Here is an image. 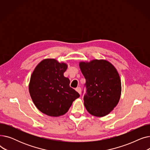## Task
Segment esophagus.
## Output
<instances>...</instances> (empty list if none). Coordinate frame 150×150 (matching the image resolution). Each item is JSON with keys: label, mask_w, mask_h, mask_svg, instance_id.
<instances>
[{"label": "esophagus", "mask_w": 150, "mask_h": 150, "mask_svg": "<svg viewBox=\"0 0 150 150\" xmlns=\"http://www.w3.org/2000/svg\"><path fill=\"white\" fill-rule=\"evenodd\" d=\"M75 90H76L78 93H79L80 94L81 93V88L80 87H78V88H76L75 89Z\"/></svg>", "instance_id": "esophagus-1"}]
</instances>
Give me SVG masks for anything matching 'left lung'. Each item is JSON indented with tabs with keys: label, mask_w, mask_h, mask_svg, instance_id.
<instances>
[{
	"label": "left lung",
	"mask_w": 150,
	"mask_h": 150,
	"mask_svg": "<svg viewBox=\"0 0 150 150\" xmlns=\"http://www.w3.org/2000/svg\"><path fill=\"white\" fill-rule=\"evenodd\" d=\"M80 67L86 79L83 98L86 109L94 116L108 115L120 98L121 81L117 70L109 62L102 59L81 62Z\"/></svg>",
	"instance_id": "left-lung-1"
}]
</instances>
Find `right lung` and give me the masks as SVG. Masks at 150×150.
I'll return each mask as SVG.
<instances>
[{"instance_id": "add662e5", "label": "right lung", "mask_w": 150, "mask_h": 150, "mask_svg": "<svg viewBox=\"0 0 150 150\" xmlns=\"http://www.w3.org/2000/svg\"><path fill=\"white\" fill-rule=\"evenodd\" d=\"M65 63L45 59L39 63L31 76L29 92L36 108L52 117L64 115L80 94L70 87V80L64 76Z\"/></svg>"}]
</instances>
